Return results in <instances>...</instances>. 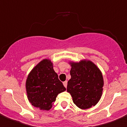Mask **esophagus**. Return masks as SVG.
I'll use <instances>...</instances> for the list:
<instances>
[{
    "mask_svg": "<svg viewBox=\"0 0 127 127\" xmlns=\"http://www.w3.org/2000/svg\"><path fill=\"white\" fill-rule=\"evenodd\" d=\"M63 84H64V85L65 87V88H67V81H65L64 82V83H63Z\"/></svg>",
    "mask_w": 127,
    "mask_h": 127,
    "instance_id": "obj_1",
    "label": "esophagus"
}]
</instances>
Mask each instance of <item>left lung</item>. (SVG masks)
Segmentation results:
<instances>
[{
  "instance_id": "obj_1",
  "label": "left lung",
  "mask_w": 127,
  "mask_h": 127,
  "mask_svg": "<svg viewBox=\"0 0 127 127\" xmlns=\"http://www.w3.org/2000/svg\"><path fill=\"white\" fill-rule=\"evenodd\" d=\"M71 67L67 92L77 107L83 109L90 108L101 97L104 86L101 72L90 61L71 63Z\"/></svg>"
}]
</instances>
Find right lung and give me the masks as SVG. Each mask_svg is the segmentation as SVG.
<instances>
[{
	"label": "right lung",
	"mask_w": 127,
	"mask_h": 127,
	"mask_svg": "<svg viewBox=\"0 0 127 127\" xmlns=\"http://www.w3.org/2000/svg\"><path fill=\"white\" fill-rule=\"evenodd\" d=\"M28 98L34 107L48 111L58 94L66 90L49 60H43L32 69L26 82Z\"/></svg>",
	"instance_id": "add662e5"
}]
</instances>
